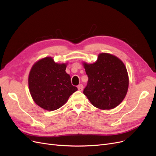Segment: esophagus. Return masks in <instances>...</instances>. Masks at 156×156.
Wrapping results in <instances>:
<instances>
[{"label":"esophagus","mask_w":156,"mask_h":156,"mask_svg":"<svg viewBox=\"0 0 156 156\" xmlns=\"http://www.w3.org/2000/svg\"><path fill=\"white\" fill-rule=\"evenodd\" d=\"M77 88H78L79 91H82L83 89V85L81 84H79V85H78V87H77Z\"/></svg>","instance_id":"1"}]
</instances>
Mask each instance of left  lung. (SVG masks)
<instances>
[{
  "label": "left lung",
  "instance_id": "8db88e82",
  "mask_svg": "<svg viewBox=\"0 0 156 156\" xmlns=\"http://www.w3.org/2000/svg\"><path fill=\"white\" fill-rule=\"evenodd\" d=\"M83 65L88 77L83 93L92 104L103 110L119 105L129 86L128 74L122 61L112 55L100 53L96 62Z\"/></svg>",
  "mask_w": 156,
  "mask_h": 156
}]
</instances>
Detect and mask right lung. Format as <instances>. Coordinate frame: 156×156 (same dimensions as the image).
<instances>
[{
    "label": "right lung",
    "mask_w": 156,
    "mask_h": 156,
    "mask_svg": "<svg viewBox=\"0 0 156 156\" xmlns=\"http://www.w3.org/2000/svg\"><path fill=\"white\" fill-rule=\"evenodd\" d=\"M67 64H58L51 57L36 62L29 76V90L33 100L40 107L55 111L64 105L77 90L66 72Z\"/></svg>",
    "instance_id": "add662e5"
}]
</instances>
